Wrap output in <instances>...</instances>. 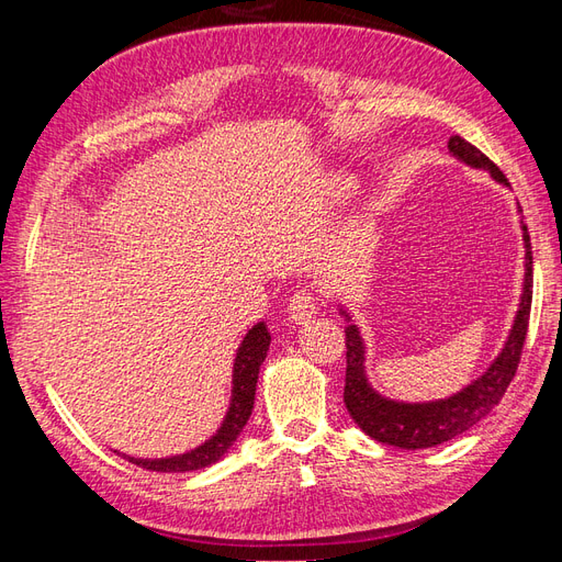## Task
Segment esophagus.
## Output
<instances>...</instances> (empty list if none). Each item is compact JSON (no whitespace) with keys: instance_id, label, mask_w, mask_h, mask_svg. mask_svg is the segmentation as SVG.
<instances>
[{"instance_id":"34e87169","label":"esophagus","mask_w":562,"mask_h":562,"mask_svg":"<svg viewBox=\"0 0 562 562\" xmlns=\"http://www.w3.org/2000/svg\"><path fill=\"white\" fill-rule=\"evenodd\" d=\"M316 297L312 288H300V291L291 297V307H288V318L293 323H304L316 314Z\"/></svg>"}]
</instances>
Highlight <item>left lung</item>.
I'll return each mask as SVG.
<instances>
[{
    "mask_svg": "<svg viewBox=\"0 0 562 562\" xmlns=\"http://www.w3.org/2000/svg\"><path fill=\"white\" fill-rule=\"evenodd\" d=\"M450 155L471 168H481L495 178L499 184L508 187V180L499 168L492 164L479 147H473L459 135H452L448 143ZM522 229V244H525V279H522V293L520 304L514 318V326L508 330L506 342L497 359L490 363V368L481 378H475L462 391L438 401H424V403H407L386 398L380 391L372 389L366 375V342L361 330L356 323H351V314L339 304V314L345 316L349 326L347 333V382H345V405L351 419L359 424L361 431L370 438L380 440V443L403 448V450H422L434 448L452 440L454 436L469 431L473 424H479L492 407H495L506 386L512 384L522 342L527 335V321H530L532 307V246L530 234L520 220Z\"/></svg>",
    "mask_w": 562,
    "mask_h": 562,
    "instance_id": "1",
    "label": "left lung"
}]
</instances>
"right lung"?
<instances>
[{"mask_svg": "<svg viewBox=\"0 0 562 562\" xmlns=\"http://www.w3.org/2000/svg\"><path fill=\"white\" fill-rule=\"evenodd\" d=\"M269 342H271V335L267 330L265 321L255 323V326L246 333L244 342L239 345V349H236L234 370H232V398H229L227 415L223 424H220V429L209 440H203V443L196 446L194 450H187L173 457H161V459H143V457H131L122 452L119 454L147 471H161V473L196 471L220 462V459H223L234 446V440L239 438L252 413L255 386H258L260 366L267 359Z\"/></svg>", "mask_w": 562, "mask_h": 562, "instance_id": "add662e5", "label": "right lung"}]
</instances>
